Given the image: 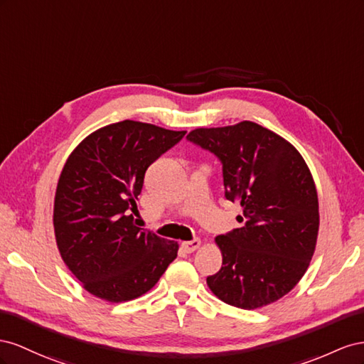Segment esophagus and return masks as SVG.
<instances>
[{
	"mask_svg": "<svg viewBox=\"0 0 364 364\" xmlns=\"http://www.w3.org/2000/svg\"><path fill=\"white\" fill-rule=\"evenodd\" d=\"M201 245V241L200 240H193V241H186L181 244V248L186 252V253H192L195 252L196 248H200Z\"/></svg>",
	"mask_w": 364,
	"mask_h": 364,
	"instance_id": "1",
	"label": "esophagus"
}]
</instances>
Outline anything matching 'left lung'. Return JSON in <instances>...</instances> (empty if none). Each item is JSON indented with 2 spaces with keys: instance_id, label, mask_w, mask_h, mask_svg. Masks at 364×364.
Masks as SVG:
<instances>
[{
  "instance_id": "obj_1",
  "label": "left lung",
  "mask_w": 364,
  "mask_h": 364,
  "mask_svg": "<svg viewBox=\"0 0 364 364\" xmlns=\"http://www.w3.org/2000/svg\"><path fill=\"white\" fill-rule=\"evenodd\" d=\"M188 140L220 159L225 198L242 207L236 220L244 225L215 237L223 267L207 285L242 309L276 302L304 277L317 244L318 198L304 157L248 120L193 129Z\"/></svg>"
}]
</instances>
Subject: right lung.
I'll return each instance as SVG.
<instances>
[{
    "instance_id": "obj_1",
    "label": "right lung",
    "mask_w": 364,
    "mask_h": 364,
    "mask_svg": "<svg viewBox=\"0 0 364 364\" xmlns=\"http://www.w3.org/2000/svg\"><path fill=\"white\" fill-rule=\"evenodd\" d=\"M123 120L82 140L60 172L53 209L62 261L88 293L112 304L148 293L176 257L178 244L141 230L137 210L144 172L184 137Z\"/></svg>"
}]
</instances>
